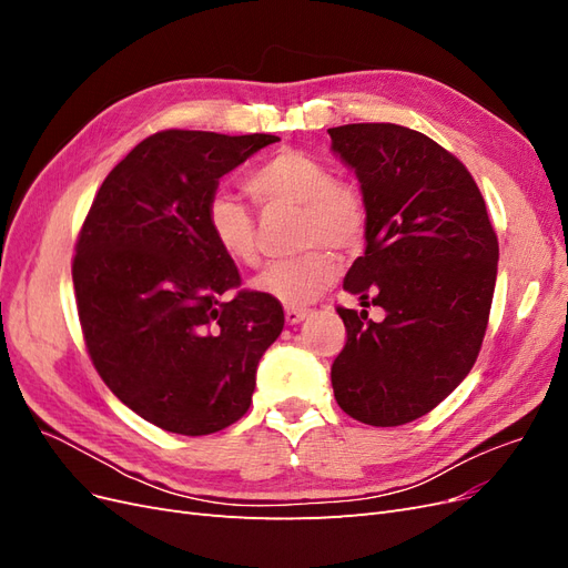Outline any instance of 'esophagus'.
<instances>
[{
    "mask_svg": "<svg viewBox=\"0 0 568 568\" xmlns=\"http://www.w3.org/2000/svg\"><path fill=\"white\" fill-rule=\"evenodd\" d=\"M307 315H311V313H307L305 307H286V311H284L286 324H291V326H294V324H301Z\"/></svg>",
    "mask_w": 568,
    "mask_h": 568,
    "instance_id": "esophagus-1",
    "label": "esophagus"
}]
</instances>
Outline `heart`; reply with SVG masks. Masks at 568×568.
<instances>
[{"instance_id": "b5f03b06", "label": "heart", "mask_w": 568, "mask_h": 568, "mask_svg": "<svg viewBox=\"0 0 568 568\" xmlns=\"http://www.w3.org/2000/svg\"><path fill=\"white\" fill-rule=\"evenodd\" d=\"M248 194L263 211L296 209L298 257L270 263L255 274L257 294L288 307L320 298L336 280L338 255H353L365 244L369 211L363 192L351 182L334 180L332 168L311 153L284 149L253 170ZM215 246L239 265L257 261V230L248 205L230 192H215L203 213Z\"/></svg>"}]
</instances>
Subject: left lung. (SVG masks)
Returning <instances> with one entry per match:
<instances>
[{
    "label": "left lung",
    "instance_id": "left-lung-1",
    "mask_svg": "<svg viewBox=\"0 0 568 568\" xmlns=\"http://www.w3.org/2000/svg\"><path fill=\"white\" fill-rule=\"evenodd\" d=\"M369 211L365 255L343 288L367 311L338 307L346 346L332 365L338 407L372 426L432 412L464 382L486 336L497 236L469 170L426 134L393 123L329 130Z\"/></svg>",
    "mask_w": 568,
    "mask_h": 568
}]
</instances>
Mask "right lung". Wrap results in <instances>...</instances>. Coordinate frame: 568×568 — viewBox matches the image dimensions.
Listing matches in <instances>:
<instances>
[{
	"label": "right lung",
	"mask_w": 568,
	"mask_h": 568,
	"mask_svg": "<svg viewBox=\"0 0 568 568\" xmlns=\"http://www.w3.org/2000/svg\"><path fill=\"white\" fill-rule=\"evenodd\" d=\"M274 134L163 130L120 161L75 244L84 343L104 384L142 419L182 436L215 434L251 405L284 311L239 288L234 261L205 230L220 178Z\"/></svg>",
	"instance_id": "add662e5"
}]
</instances>
